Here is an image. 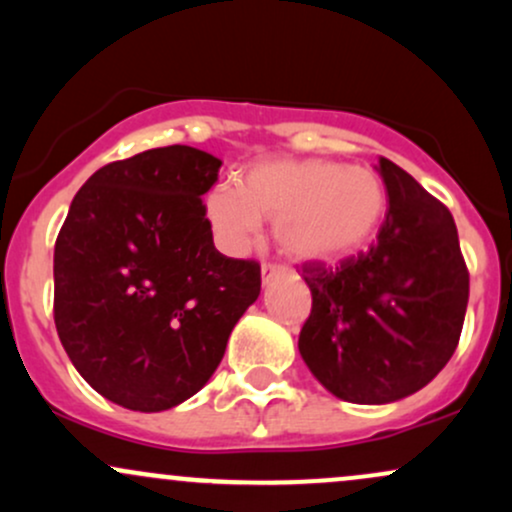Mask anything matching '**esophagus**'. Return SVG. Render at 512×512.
<instances>
[{"instance_id":"34e87169","label":"esophagus","mask_w":512,"mask_h":512,"mask_svg":"<svg viewBox=\"0 0 512 512\" xmlns=\"http://www.w3.org/2000/svg\"><path fill=\"white\" fill-rule=\"evenodd\" d=\"M281 274V267H274V264H264L262 267V284H269L274 276Z\"/></svg>"}]
</instances>
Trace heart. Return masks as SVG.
<instances>
[{
    "label": "heart",
    "instance_id": "obj_1",
    "mask_svg": "<svg viewBox=\"0 0 512 512\" xmlns=\"http://www.w3.org/2000/svg\"><path fill=\"white\" fill-rule=\"evenodd\" d=\"M387 190L378 173L325 158H264L243 182H216L204 214L216 243L240 255L274 219L281 252L301 262H332L370 243L385 219Z\"/></svg>",
    "mask_w": 512,
    "mask_h": 512
}]
</instances>
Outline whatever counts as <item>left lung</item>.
<instances>
[{
    "label": "left lung",
    "instance_id": "left-lung-1",
    "mask_svg": "<svg viewBox=\"0 0 512 512\" xmlns=\"http://www.w3.org/2000/svg\"><path fill=\"white\" fill-rule=\"evenodd\" d=\"M375 170L390 209L373 248L339 267H303L313 310L298 351L317 383L354 404H390L431 383L455 354L469 298L450 211L387 158Z\"/></svg>",
    "mask_w": 512,
    "mask_h": 512
}]
</instances>
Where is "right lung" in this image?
<instances>
[{
  "label": "right lung",
  "mask_w": 512,
  "mask_h": 512,
  "mask_svg": "<svg viewBox=\"0 0 512 512\" xmlns=\"http://www.w3.org/2000/svg\"><path fill=\"white\" fill-rule=\"evenodd\" d=\"M221 158L163 146L84 182L55 243V325L98 395L166 411L197 395L260 296V264L214 248L204 214Z\"/></svg>",
  "instance_id": "1"
}]
</instances>
